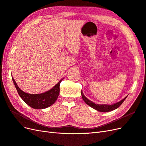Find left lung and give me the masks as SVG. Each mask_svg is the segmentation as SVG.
<instances>
[{"instance_id":"obj_1","label":"left lung","mask_w":146,"mask_h":146,"mask_svg":"<svg viewBox=\"0 0 146 146\" xmlns=\"http://www.w3.org/2000/svg\"><path fill=\"white\" fill-rule=\"evenodd\" d=\"M81 94L82 96L83 100L85 101V102L88 105H89L90 107H91V108L98 110V111H100V112H108V111H113V110L119 107H120V105H121V104L123 103V102L125 100V99L127 97V96L125 97L124 99H123L121 101H119V102H117L116 104H114L113 105H106V104L99 105V104L94 103L93 102L90 100L89 99H88L86 97L84 96L83 92H82V90L81 91Z\"/></svg>"}]
</instances>
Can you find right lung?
Listing matches in <instances>:
<instances>
[{
  "instance_id": "right-lung-1",
  "label": "right lung",
  "mask_w": 146,
  "mask_h": 146,
  "mask_svg": "<svg viewBox=\"0 0 146 146\" xmlns=\"http://www.w3.org/2000/svg\"><path fill=\"white\" fill-rule=\"evenodd\" d=\"M12 80L15 84L16 90L19 96L30 107L35 109H44L48 108L55 103L60 93V85L63 79L57 83L54 88L44 93L31 94L22 91L17 86L14 78L12 77Z\"/></svg>"
}]
</instances>
